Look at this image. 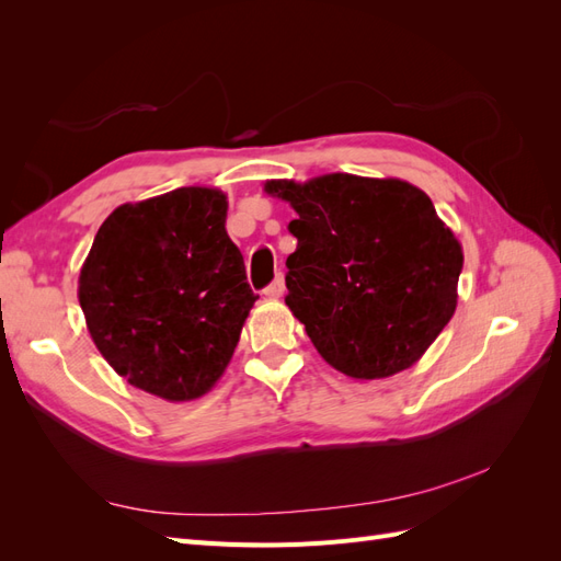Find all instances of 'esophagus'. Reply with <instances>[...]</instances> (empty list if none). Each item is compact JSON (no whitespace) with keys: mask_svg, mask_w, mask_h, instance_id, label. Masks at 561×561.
<instances>
[{"mask_svg":"<svg viewBox=\"0 0 561 561\" xmlns=\"http://www.w3.org/2000/svg\"><path fill=\"white\" fill-rule=\"evenodd\" d=\"M283 293H285V278H283V274H278L274 280H271V283L266 285L264 295L271 297V299H276V297H280Z\"/></svg>","mask_w":561,"mask_h":561,"instance_id":"1","label":"esophagus"}]
</instances>
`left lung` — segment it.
Listing matches in <instances>:
<instances>
[{
    "label": "left lung",
    "instance_id": "8db88e82",
    "mask_svg": "<svg viewBox=\"0 0 561 561\" xmlns=\"http://www.w3.org/2000/svg\"><path fill=\"white\" fill-rule=\"evenodd\" d=\"M264 190L297 213L285 304L322 358L360 381L412 367L451 320L463 268L433 201L410 182L348 173Z\"/></svg>",
    "mask_w": 561,
    "mask_h": 561
}]
</instances>
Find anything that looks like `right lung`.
<instances>
[{"instance_id":"obj_1","label":"right lung","mask_w":561,"mask_h":561,"mask_svg":"<svg viewBox=\"0 0 561 561\" xmlns=\"http://www.w3.org/2000/svg\"><path fill=\"white\" fill-rule=\"evenodd\" d=\"M227 196L208 186L118 206L79 274L98 351L135 388L171 402L215 386L254 295L229 239Z\"/></svg>"}]
</instances>
